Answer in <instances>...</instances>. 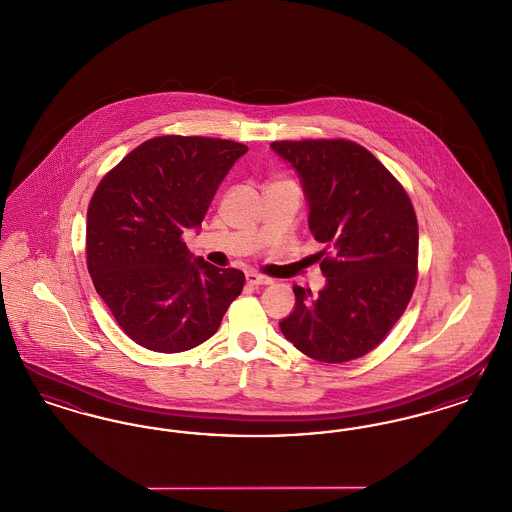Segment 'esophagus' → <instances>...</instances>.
Returning a JSON list of instances; mask_svg holds the SVG:
<instances>
[{
  "label": "esophagus",
  "mask_w": 512,
  "mask_h": 512,
  "mask_svg": "<svg viewBox=\"0 0 512 512\" xmlns=\"http://www.w3.org/2000/svg\"><path fill=\"white\" fill-rule=\"evenodd\" d=\"M245 280H247V284H251V286H268V284H272L270 278L263 276V274H257V272H247V274H245Z\"/></svg>",
  "instance_id": "34e87169"
}]
</instances>
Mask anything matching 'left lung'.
Instances as JSON below:
<instances>
[{"label": "left lung", "instance_id": "1", "mask_svg": "<svg viewBox=\"0 0 512 512\" xmlns=\"http://www.w3.org/2000/svg\"><path fill=\"white\" fill-rule=\"evenodd\" d=\"M270 149L297 172L309 228L332 253L320 263L326 284L318 295L293 286L295 307L280 330L320 363L359 359L386 338L411 301L418 263L413 203L355 142H272Z\"/></svg>", "mask_w": 512, "mask_h": 512}]
</instances>
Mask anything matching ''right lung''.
I'll list each match as a JSON object with an SVG mask.
<instances>
[{
  "mask_svg": "<svg viewBox=\"0 0 512 512\" xmlns=\"http://www.w3.org/2000/svg\"><path fill=\"white\" fill-rule=\"evenodd\" d=\"M245 151L232 140L161 136L130 151L99 182L86 222L88 272L138 345L157 353L197 347L244 290L242 270L194 257L182 234L199 230Z\"/></svg>",
  "mask_w": 512,
  "mask_h": 512,
  "instance_id": "1",
  "label": "right lung"
}]
</instances>
